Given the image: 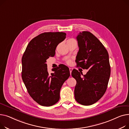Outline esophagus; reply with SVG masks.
<instances>
[{
	"label": "esophagus",
	"instance_id": "34e87169",
	"mask_svg": "<svg viewBox=\"0 0 129 129\" xmlns=\"http://www.w3.org/2000/svg\"><path fill=\"white\" fill-rule=\"evenodd\" d=\"M72 68H69V70H70V74H71V72H72Z\"/></svg>",
	"mask_w": 129,
	"mask_h": 129
}]
</instances>
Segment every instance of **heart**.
Here are the masks:
<instances>
[{"mask_svg": "<svg viewBox=\"0 0 129 129\" xmlns=\"http://www.w3.org/2000/svg\"><path fill=\"white\" fill-rule=\"evenodd\" d=\"M73 40V39H69L68 40ZM67 62L68 64H70V63H71V60H68V61H67Z\"/></svg>", "mask_w": 129, "mask_h": 129, "instance_id": "b5f03b06", "label": "heart"}]
</instances>
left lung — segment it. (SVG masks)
I'll use <instances>...</instances> for the list:
<instances>
[{"mask_svg": "<svg viewBox=\"0 0 129 129\" xmlns=\"http://www.w3.org/2000/svg\"><path fill=\"white\" fill-rule=\"evenodd\" d=\"M77 40L79 47L76 57L77 66L88 72L83 75L77 70L72 71V77L77 81L75 99L81 105H91L100 100L106 91L110 75L109 55L103 44L89 32H80Z\"/></svg>", "mask_w": 129, "mask_h": 129, "instance_id": "left-lung-1", "label": "left lung"}]
</instances>
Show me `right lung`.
Here are the masks:
<instances>
[{
    "instance_id": "obj_1",
    "label": "right lung",
    "mask_w": 129,
    "mask_h": 129,
    "mask_svg": "<svg viewBox=\"0 0 129 129\" xmlns=\"http://www.w3.org/2000/svg\"><path fill=\"white\" fill-rule=\"evenodd\" d=\"M63 32H45L29 42L22 58V78L29 95L43 106H50L60 98V90L70 77L69 68L61 65L47 71L46 60L54 57L57 45L66 39Z\"/></svg>"
}]
</instances>
